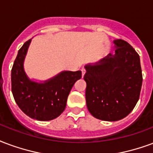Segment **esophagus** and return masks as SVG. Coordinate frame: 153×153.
Masks as SVG:
<instances>
[{
    "mask_svg": "<svg viewBox=\"0 0 153 153\" xmlns=\"http://www.w3.org/2000/svg\"><path fill=\"white\" fill-rule=\"evenodd\" d=\"M81 71H82V76H83V75H84V74H85V73H86V70H85V69H83V68H82V70H81Z\"/></svg>",
    "mask_w": 153,
    "mask_h": 153,
    "instance_id": "1",
    "label": "esophagus"
}]
</instances>
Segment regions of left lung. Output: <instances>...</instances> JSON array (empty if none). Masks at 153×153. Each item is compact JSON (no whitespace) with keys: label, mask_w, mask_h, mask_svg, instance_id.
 Instances as JSON below:
<instances>
[{"label":"left lung","mask_w":153,"mask_h":153,"mask_svg":"<svg viewBox=\"0 0 153 153\" xmlns=\"http://www.w3.org/2000/svg\"><path fill=\"white\" fill-rule=\"evenodd\" d=\"M115 54L85 65L86 102L97 119L114 122L126 117L140 98L142 70L139 54L123 39H116Z\"/></svg>","instance_id":"obj_1"}]
</instances>
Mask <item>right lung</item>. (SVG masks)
I'll list each match as a JSON object with an SVG mask.
<instances>
[{"label": "right lung", "mask_w": 153, "mask_h": 153, "mask_svg": "<svg viewBox=\"0 0 153 153\" xmlns=\"http://www.w3.org/2000/svg\"><path fill=\"white\" fill-rule=\"evenodd\" d=\"M29 39L20 48L11 71V88L17 105L28 117L38 121H50L65 110L71 88L82 77V72L63 71L44 82L28 79L23 62L30 45Z\"/></svg>", "instance_id": "right-lung-1"}]
</instances>
